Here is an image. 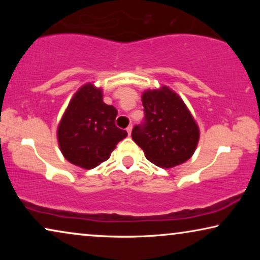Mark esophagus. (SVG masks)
<instances>
[{
  "label": "esophagus",
  "mask_w": 260,
  "mask_h": 260,
  "mask_svg": "<svg viewBox=\"0 0 260 260\" xmlns=\"http://www.w3.org/2000/svg\"><path fill=\"white\" fill-rule=\"evenodd\" d=\"M126 131H127V134L131 135V131H133V125L127 126V127H126Z\"/></svg>",
  "instance_id": "esophagus-1"
}]
</instances>
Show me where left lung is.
Returning <instances> with one entry per match:
<instances>
[{"mask_svg":"<svg viewBox=\"0 0 260 260\" xmlns=\"http://www.w3.org/2000/svg\"><path fill=\"white\" fill-rule=\"evenodd\" d=\"M144 119L133 129V140L145 157L161 168H173L191 157L199 127L182 99L170 88L147 91L142 97Z\"/></svg>","mask_w":260,"mask_h":260,"instance_id":"1","label":"left lung"}]
</instances>
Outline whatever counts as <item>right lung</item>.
I'll return each mask as SVG.
<instances>
[{"mask_svg": "<svg viewBox=\"0 0 260 260\" xmlns=\"http://www.w3.org/2000/svg\"><path fill=\"white\" fill-rule=\"evenodd\" d=\"M117 113L116 108L103 102L102 90L92 84L79 88L58 126L59 147L67 161L85 169L106 161L127 136L116 126Z\"/></svg>", "mask_w": 260, "mask_h": 260, "instance_id": "right-lung-1", "label": "right lung"}]
</instances>
